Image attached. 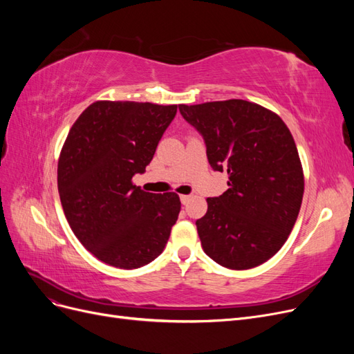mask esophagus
<instances>
[{"label":"esophagus","instance_id":"esophagus-1","mask_svg":"<svg viewBox=\"0 0 354 354\" xmlns=\"http://www.w3.org/2000/svg\"><path fill=\"white\" fill-rule=\"evenodd\" d=\"M190 198H192V196H189V195H181V196H180V201H181V203H183V205H186V203H189Z\"/></svg>","mask_w":354,"mask_h":354}]
</instances>
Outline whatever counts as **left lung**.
<instances>
[{"label":"left lung","instance_id":"1","mask_svg":"<svg viewBox=\"0 0 354 354\" xmlns=\"http://www.w3.org/2000/svg\"><path fill=\"white\" fill-rule=\"evenodd\" d=\"M207 145L212 169L229 189L208 198L196 220L202 248L232 270L252 269L282 248L297 221L304 174L291 131L279 115L241 99L178 104Z\"/></svg>","mask_w":354,"mask_h":354}]
</instances>
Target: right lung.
<instances>
[{
    "label": "right lung",
    "instance_id": "1",
    "mask_svg": "<svg viewBox=\"0 0 354 354\" xmlns=\"http://www.w3.org/2000/svg\"><path fill=\"white\" fill-rule=\"evenodd\" d=\"M177 104L94 102L66 137L57 165L63 211L75 236L95 259L138 269L164 251L180 198L133 183L151 164Z\"/></svg>",
    "mask_w": 354,
    "mask_h": 354
}]
</instances>
